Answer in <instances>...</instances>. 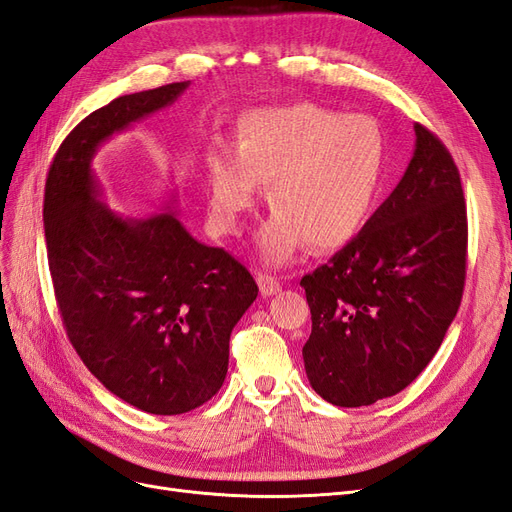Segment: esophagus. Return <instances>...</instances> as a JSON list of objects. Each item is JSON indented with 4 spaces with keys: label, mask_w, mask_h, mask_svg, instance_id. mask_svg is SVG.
I'll use <instances>...</instances> for the list:
<instances>
[{
    "label": "esophagus",
    "mask_w": 512,
    "mask_h": 512,
    "mask_svg": "<svg viewBox=\"0 0 512 512\" xmlns=\"http://www.w3.org/2000/svg\"><path fill=\"white\" fill-rule=\"evenodd\" d=\"M258 286H260L262 297H273V294H277V292L282 290L280 282H277L273 275H265V273L258 275Z\"/></svg>",
    "instance_id": "obj_1"
}]
</instances>
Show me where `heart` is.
Instances as JSON below:
<instances>
[{
    "label": "heart",
    "instance_id": "b5f03b06",
    "mask_svg": "<svg viewBox=\"0 0 512 512\" xmlns=\"http://www.w3.org/2000/svg\"><path fill=\"white\" fill-rule=\"evenodd\" d=\"M203 168L211 222L222 232L241 228L260 183H269L275 209L258 230V252L282 267L309 241L331 252L361 235L384 190L389 143L367 115L297 102L245 113L235 143H209Z\"/></svg>",
    "mask_w": 512,
    "mask_h": 512
}]
</instances>
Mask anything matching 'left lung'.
Here are the masks:
<instances>
[{
    "instance_id": "obj_1",
    "label": "left lung",
    "mask_w": 512,
    "mask_h": 512,
    "mask_svg": "<svg viewBox=\"0 0 512 512\" xmlns=\"http://www.w3.org/2000/svg\"><path fill=\"white\" fill-rule=\"evenodd\" d=\"M404 177L354 241L301 286L312 335V389L359 408L397 395L438 352L466 284L468 213L459 170L440 138L414 123Z\"/></svg>"
}]
</instances>
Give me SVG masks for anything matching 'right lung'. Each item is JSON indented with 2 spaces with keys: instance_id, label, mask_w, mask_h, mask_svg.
<instances>
[{
  "instance_id": "obj_1",
  "label": "right lung",
  "mask_w": 512,
  "mask_h": 512,
  "mask_svg": "<svg viewBox=\"0 0 512 512\" xmlns=\"http://www.w3.org/2000/svg\"><path fill=\"white\" fill-rule=\"evenodd\" d=\"M190 81L121 96L87 115L55 153L44 237L61 320L108 391L149 414L203 406L226 378L235 324L258 297L241 262L196 241L175 213L121 218L100 200L98 147L173 104Z\"/></svg>"
}]
</instances>
